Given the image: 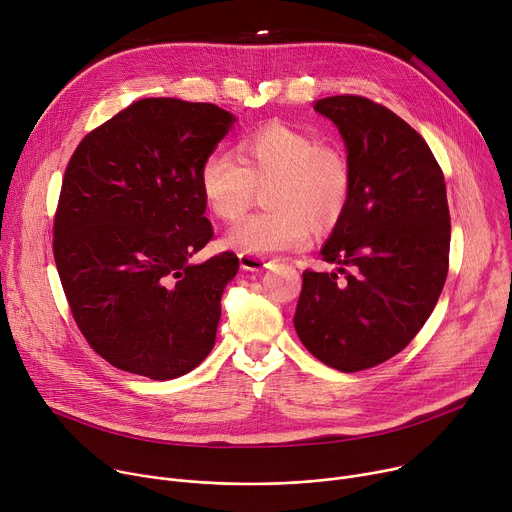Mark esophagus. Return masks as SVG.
Listing matches in <instances>:
<instances>
[{"label": "esophagus", "instance_id": "1", "mask_svg": "<svg viewBox=\"0 0 512 512\" xmlns=\"http://www.w3.org/2000/svg\"><path fill=\"white\" fill-rule=\"evenodd\" d=\"M239 261H241V267L247 269V271H261V269H269L271 267L269 259L259 257V255H251V253H241Z\"/></svg>", "mask_w": 512, "mask_h": 512}]
</instances>
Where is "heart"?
Masks as SVG:
<instances>
[{
	"label": "heart",
	"mask_w": 512,
	"mask_h": 512,
	"mask_svg": "<svg viewBox=\"0 0 512 512\" xmlns=\"http://www.w3.org/2000/svg\"><path fill=\"white\" fill-rule=\"evenodd\" d=\"M267 188V212L232 226L224 245L273 255L302 251L312 241V226L331 228L343 214L351 192L347 155L318 136L288 124H267L239 143V159L214 151L200 167V190L212 216L224 222L241 218Z\"/></svg>",
	"instance_id": "obj_1"
}]
</instances>
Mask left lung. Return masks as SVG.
I'll return each mask as SVG.
<instances>
[{"label": "left lung", "mask_w": 512, "mask_h": 512, "mask_svg": "<svg viewBox=\"0 0 512 512\" xmlns=\"http://www.w3.org/2000/svg\"><path fill=\"white\" fill-rule=\"evenodd\" d=\"M347 147L351 192L322 261L302 273L294 327L304 347L345 374L400 353L431 316L449 269L443 171L425 138L361 96L322 98Z\"/></svg>", "instance_id": "8db88e82"}]
</instances>
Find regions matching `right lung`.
Returning a JSON list of instances; mask_svg holds the SVG:
<instances>
[{"label": "right lung", "instance_id": "right-lung-1", "mask_svg": "<svg viewBox=\"0 0 512 512\" xmlns=\"http://www.w3.org/2000/svg\"><path fill=\"white\" fill-rule=\"evenodd\" d=\"M235 122L175 98L138 100L83 136L65 169L53 253L77 327L122 371L173 380L214 347L232 251L214 237L200 167Z\"/></svg>", "mask_w": 512, "mask_h": 512}]
</instances>
